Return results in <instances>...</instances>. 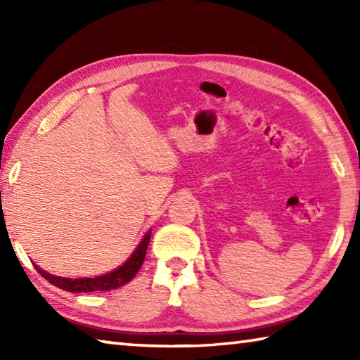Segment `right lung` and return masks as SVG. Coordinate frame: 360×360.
<instances>
[{
  "mask_svg": "<svg viewBox=\"0 0 360 360\" xmlns=\"http://www.w3.org/2000/svg\"><path fill=\"white\" fill-rule=\"evenodd\" d=\"M149 241H150V230L143 236V240L139 241V245L136 246L135 251L131 252L130 257L127 259L124 264L115 268V270L106 273V275H100L95 278H62V276L51 275V273L44 271L38 265H34V268L38 270V273L42 278H46L49 283L57 285V288L63 290H68V292L112 290V289L122 288L124 284L131 281L133 276L136 275L144 262Z\"/></svg>",
  "mask_w": 360,
  "mask_h": 360,
  "instance_id": "add662e5",
  "label": "right lung"
}]
</instances>
